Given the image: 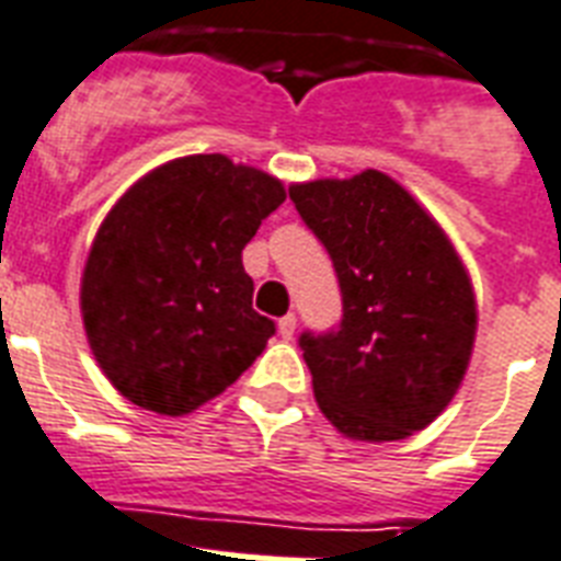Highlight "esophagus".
Instances as JSON below:
<instances>
[{"instance_id":"34e87169","label":"esophagus","mask_w":561,"mask_h":561,"mask_svg":"<svg viewBox=\"0 0 561 561\" xmlns=\"http://www.w3.org/2000/svg\"><path fill=\"white\" fill-rule=\"evenodd\" d=\"M295 324H298V319H295L293 312H286L284 319L277 321V330H280V336H284V340H293V336H295Z\"/></svg>"}]
</instances>
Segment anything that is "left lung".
<instances>
[{"label":"left lung","mask_w":561,"mask_h":561,"mask_svg":"<svg viewBox=\"0 0 561 561\" xmlns=\"http://www.w3.org/2000/svg\"><path fill=\"white\" fill-rule=\"evenodd\" d=\"M328 249L340 328L301 333L312 392L333 427L359 442L424 430L457 394L474 348L477 304L436 219L377 169L289 186Z\"/></svg>","instance_id":"obj_1"}]
</instances>
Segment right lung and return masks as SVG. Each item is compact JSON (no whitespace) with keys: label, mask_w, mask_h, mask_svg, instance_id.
<instances>
[{"label":"right lung","mask_w":561,"mask_h":561,"mask_svg":"<svg viewBox=\"0 0 561 561\" xmlns=\"http://www.w3.org/2000/svg\"><path fill=\"white\" fill-rule=\"evenodd\" d=\"M284 184L225 154L169 160L107 213L81 277L87 342L131 403L186 415L263 354L275 321L251 307L242 249Z\"/></svg>","instance_id":"add662e5"}]
</instances>
